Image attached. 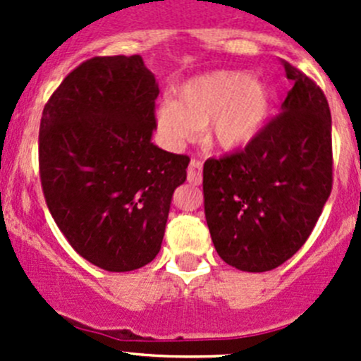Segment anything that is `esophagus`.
Returning <instances> with one entry per match:
<instances>
[{
  "label": "esophagus",
  "instance_id": "obj_1",
  "mask_svg": "<svg viewBox=\"0 0 361 361\" xmlns=\"http://www.w3.org/2000/svg\"><path fill=\"white\" fill-rule=\"evenodd\" d=\"M187 178H188V183H194L199 185L202 180V164L199 160H192L190 166H188L187 171Z\"/></svg>",
  "mask_w": 361,
  "mask_h": 361
}]
</instances>
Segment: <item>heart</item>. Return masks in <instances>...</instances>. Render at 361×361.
I'll return each mask as SVG.
<instances>
[{"mask_svg":"<svg viewBox=\"0 0 361 361\" xmlns=\"http://www.w3.org/2000/svg\"><path fill=\"white\" fill-rule=\"evenodd\" d=\"M271 108V90L245 71H213L181 83L176 101H160L155 122L166 145L194 141L202 127L221 148H239L257 137Z\"/></svg>","mask_w":361,"mask_h":361,"instance_id":"obj_1","label":"heart"}]
</instances>
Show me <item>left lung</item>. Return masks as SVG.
<instances>
[{
	"label": "left lung",
	"instance_id": "obj_1",
	"mask_svg": "<svg viewBox=\"0 0 361 361\" xmlns=\"http://www.w3.org/2000/svg\"><path fill=\"white\" fill-rule=\"evenodd\" d=\"M293 87L245 150L207 159L204 213L221 260L279 267L304 246L332 192V116L314 80L283 61Z\"/></svg>",
	"mask_w": 361,
	"mask_h": 361
}]
</instances>
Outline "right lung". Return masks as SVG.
<instances>
[{"label":"right lung","mask_w":361,"mask_h":361,"mask_svg":"<svg viewBox=\"0 0 361 361\" xmlns=\"http://www.w3.org/2000/svg\"><path fill=\"white\" fill-rule=\"evenodd\" d=\"M159 85L141 56L92 57L43 108L39 180L73 250L108 272L150 264L190 159L152 143Z\"/></svg>","instance_id":"obj_1"}]
</instances>
